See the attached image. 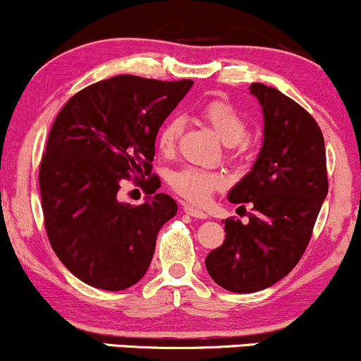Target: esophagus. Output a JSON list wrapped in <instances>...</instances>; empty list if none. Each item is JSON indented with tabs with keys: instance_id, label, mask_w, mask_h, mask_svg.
<instances>
[{
	"instance_id": "esophagus-1",
	"label": "esophagus",
	"mask_w": 361,
	"mask_h": 361,
	"mask_svg": "<svg viewBox=\"0 0 361 361\" xmlns=\"http://www.w3.org/2000/svg\"><path fill=\"white\" fill-rule=\"evenodd\" d=\"M183 209H185V212L188 214V215H192V217H195V219H207L209 217V215H207L204 210H200V209H197V207L195 205H183Z\"/></svg>"
}]
</instances>
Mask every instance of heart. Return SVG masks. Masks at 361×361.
<instances>
[{
	"mask_svg": "<svg viewBox=\"0 0 361 361\" xmlns=\"http://www.w3.org/2000/svg\"><path fill=\"white\" fill-rule=\"evenodd\" d=\"M200 117L212 127L217 137L226 146H238L247 135V126L244 118L238 114L231 103L224 100H212L205 103L200 109ZM183 118L169 117L157 132L156 144L163 152H171L176 147L178 139L183 132ZM169 185L180 193L181 197L188 198L195 204H204L210 198L214 190L222 185V178L215 173L204 171L200 168H185L173 173L169 178Z\"/></svg>",
	"mask_w": 361,
	"mask_h": 361,
	"instance_id": "1",
	"label": "heart"
}]
</instances>
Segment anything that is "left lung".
<instances>
[{
  "label": "left lung",
  "mask_w": 361,
  "mask_h": 361,
  "mask_svg": "<svg viewBox=\"0 0 361 361\" xmlns=\"http://www.w3.org/2000/svg\"><path fill=\"white\" fill-rule=\"evenodd\" d=\"M250 93L263 111V144L227 198L252 204V214L247 224L227 219L222 246L205 259L215 283L235 293L271 287L293 270L327 195L324 137L316 120L263 82H252Z\"/></svg>",
  "instance_id": "left-lung-1"
}]
</instances>
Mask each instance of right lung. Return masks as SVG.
I'll return each instance as SVG.
<instances>
[{"instance_id":"obj_1","label":"right lung","mask_w":361,"mask_h":361,"mask_svg":"<svg viewBox=\"0 0 361 361\" xmlns=\"http://www.w3.org/2000/svg\"><path fill=\"white\" fill-rule=\"evenodd\" d=\"M192 85L114 76L74 94L54 122L39 173L45 229L62 264L91 287L137 283L157 233L178 212L166 193L134 207L118 190L130 173L151 175L159 127ZM157 180H147L149 195Z\"/></svg>"}]
</instances>
